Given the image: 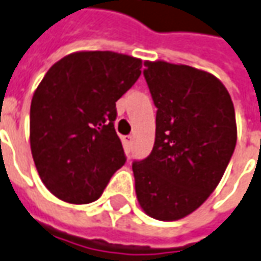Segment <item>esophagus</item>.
Returning <instances> with one entry per match:
<instances>
[{
  "instance_id": "1",
  "label": "esophagus",
  "mask_w": 261,
  "mask_h": 261,
  "mask_svg": "<svg viewBox=\"0 0 261 261\" xmlns=\"http://www.w3.org/2000/svg\"><path fill=\"white\" fill-rule=\"evenodd\" d=\"M122 141H123V143H126L127 146H130V145H132V141H134V136H132V135H126V136L122 138Z\"/></svg>"
}]
</instances>
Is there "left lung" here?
<instances>
[{
  "instance_id": "obj_1",
  "label": "left lung",
  "mask_w": 261,
  "mask_h": 261,
  "mask_svg": "<svg viewBox=\"0 0 261 261\" xmlns=\"http://www.w3.org/2000/svg\"><path fill=\"white\" fill-rule=\"evenodd\" d=\"M156 106L151 155L132 164L139 205L174 221L195 211L216 190L237 142L234 105L211 73L185 64L145 61Z\"/></svg>"
}]
</instances>
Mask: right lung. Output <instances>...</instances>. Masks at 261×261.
I'll return each mask as SVG.
<instances>
[{
  "instance_id": "1",
  "label": "right lung",
  "mask_w": 261,
  "mask_h": 261,
  "mask_svg": "<svg viewBox=\"0 0 261 261\" xmlns=\"http://www.w3.org/2000/svg\"><path fill=\"white\" fill-rule=\"evenodd\" d=\"M141 67L142 60L126 54L77 51L45 73L31 100L30 145L38 175L57 198L93 202L125 165L116 102Z\"/></svg>"
}]
</instances>
